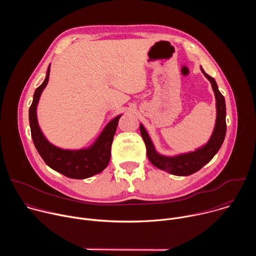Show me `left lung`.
Segmentation results:
<instances>
[{
	"label": "left lung",
	"instance_id": "obj_1",
	"mask_svg": "<svg viewBox=\"0 0 256 256\" xmlns=\"http://www.w3.org/2000/svg\"><path fill=\"white\" fill-rule=\"evenodd\" d=\"M200 70L204 77L210 82L212 91L216 97V118L212 134L210 140L202 147L184 154H179L175 156H165L158 153L155 149V146L146 130L144 126L140 124V130L142 138L147 148V156L150 162L161 170H165L168 173L177 176H188L202 169L206 163H208L212 157L220 150L221 146L226 136V103L225 98L218 89V85L214 78L208 76L204 68L200 66Z\"/></svg>",
	"mask_w": 256,
	"mask_h": 256
}]
</instances>
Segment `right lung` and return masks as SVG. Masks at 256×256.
<instances>
[{"label":"right lung","mask_w":256,"mask_h":256,"mask_svg":"<svg viewBox=\"0 0 256 256\" xmlns=\"http://www.w3.org/2000/svg\"><path fill=\"white\" fill-rule=\"evenodd\" d=\"M50 72V64L48 68L44 83L34 92L33 101L29 108V124L35 148L48 166L68 178L85 179L98 174L107 167L110 161L112 144L122 114L105 126L90 147L79 150H66L56 147L44 136L36 114L42 93L48 83Z\"/></svg>","instance_id":"1"}]
</instances>
